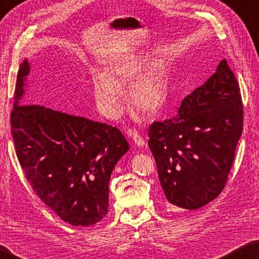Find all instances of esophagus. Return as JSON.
<instances>
[{
  "label": "esophagus",
  "instance_id": "obj_1",
  "mask_svg": "<svg viewBox=\"0 0 259 259\" xmlns=\"http://www.w3.org/2000/svg\"><path fill=\"white\" fill-rule=\"evenodd\" d=\"M126 134H128V137L129 138L134 141L135 145L137 146H145V139L143 138V137L140 136V134L138 133V131H136L134 129H129L128 131H126Z\"/></svg>",
  "mask_w": 259,
  "mask_h": 259
}]
</instances>
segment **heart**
Here are the masks:
<instances>
[{"label": "heart", "instance_id": "b5f03b06", "mask_svg": "<svg viewBox=\"0 0 259 259\" xmlns=\"http://www.w3.org/2000/svg\"><path fill=\"white\" fill-rule=\"evenodd\" d=\"M147 62L146 55H124L104 66L94 79V98L101 112L115 118L122 109V90L129 85L128 100L135 111L144 115H154L163 108L167 96V78L164 67Z\"/></svg>", "mask_w": 259, "mask_h": 259}]
</instances>
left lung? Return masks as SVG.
Listing matches in <instances>:
<instances>
[{
	"instance_id": "obj_1",
	"label": "left lung",
	"mask_w": 259,
	"mask_h": 259,
	"mask_svg": "<svg viewBox=\"0 0 259 259\" xmlns=\"http://www.w3.org/2000/svg\"><path fill=\"white\" fill-rule=\"evenodd\" d=\"M242 125L239 84L226 59L182 101L176 116L150 124L148 146L169 209H199L221 193Z\"/></svg>"
}]
</instances>
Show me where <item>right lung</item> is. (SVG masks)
Here are the masks:
<instances>
[{"label": "right lung", "mask_w": 259, "mask_h": 259, "mask_svg": "<svg viewBox=\"0 0 259 259\" xmlns=\"http://www.w3.org/2000/svg\"><path fill=\"white\" fill-rule=\"evenodd\" d=\"M27 60L20 65L11 112L15 153L35 194L60 219L88 227L109 209V182L115 164L129 149L122 133L37 104H19Z\"/></svg>", "instance_id": "right-lung-1"}]
</instances>
